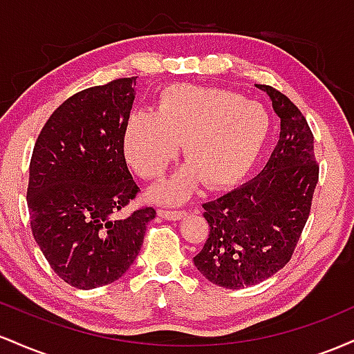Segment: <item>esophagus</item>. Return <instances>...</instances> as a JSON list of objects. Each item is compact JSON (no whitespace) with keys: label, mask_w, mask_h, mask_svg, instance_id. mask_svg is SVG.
<instances>
[{"label":"esophagus","mask_w":354,"mask_h":354,"mask_svg":"<svg viewBox=\"0 0 354 354\" xmlns=\"http://www.w3.org/2000/svg\"><path fill=\"white\" fill-rule=\"evenodd\" d=\"M158 213H160L161 218L169 219V221H174V219H183L186 216L185 209H180V211H176V209H160Z\"/></svg>","instance_id":"34e87169"}]
</instances>
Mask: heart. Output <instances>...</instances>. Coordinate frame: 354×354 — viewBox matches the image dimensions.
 Returning a JSON list of instances; mask_svg holds the SVG:
<instances>
[{
	"instance_id": "heart-1",
	"label": "heart",
	"mask_w": 354,
	"mask_h": 354,
	"mask_svg": "<svg viewBox=\"0 0 354 354\" xmlns=\"http://www.w3.org/2000/svg\"><path fill=\"white\" fill-rule=\"evenodd\" d=\"M270 133L265 108L230 89L173 84L161 91L154 113L128 118L124 156L143 180H158L180 153L188 165L151 191L154 200L180 203L205 181L230 186L253 168Z\"/></svg>"
}]
</instances>
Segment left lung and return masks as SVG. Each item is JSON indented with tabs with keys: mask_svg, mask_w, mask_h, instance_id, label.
<instances>
[{
	"mask_svg": "<svg viewBox=\"0 0 354 354\" xmlns=\"http://www.w3.org/2000/svg\"><path fill=\"white\" fill-rule=\"evenodd\" d=\"M258 88L268 93L281 120L278 145L254 180L203 205L209 231L193 258L208 281L228 290L265 281L290 261L319 176L306 118L281 91Z\"/></svg>",
	"mask_w": 354,
	"mask_h": 354,
	"instance_id": "8db88e82",
	"label": "left lung"
}]
</instances>
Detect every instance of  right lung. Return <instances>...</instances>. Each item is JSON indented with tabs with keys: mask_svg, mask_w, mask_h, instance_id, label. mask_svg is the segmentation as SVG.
Returning a JSON list of instances; mask_svg holds the SVG:
<instances>
[{
	"mask_svg": "<svg viewBox=\"0 0 354 354\" xmlns=\"http://www.w3.org/2000/svg\"><path fill=\"white\" fill-rule=\"evenodd\" d=\"M135 84L120 78L73 95L48 118L31 156V231L53 271L78 290L120 279L156 216L145 206L120 218L140 193L123 148Z\"/></svg>",
	"mask_w": 354,
	"mask_h": 354,
	"instance_id": "1",
	"label": "right lung"
}]
</instances>
